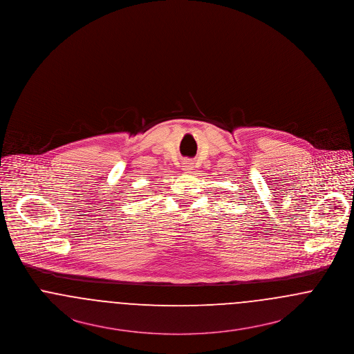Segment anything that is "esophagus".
<instances>
[{
	"instance_id": "1",
	"label": "esophagus",
	"mask_w": 354,
	"mask_h": 354,
	"mask_svg": "<svg viewBox=\"0 0 354 354\" xmlns=\"http://www.w3.org/2000/svg\"><path fill=\"white\" fill-rule=\"evenodd\" d=\"M182 167H183V169H185V171H189V169H194V162L189 160V159H185L183 163H182Z\"/></svg>"
}]
</instances>
